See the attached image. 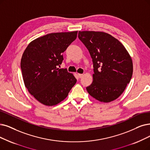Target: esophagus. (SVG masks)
Segmentation results:
<instances>
[{
  "mask_svg": "<svg viewBox=\"0 0 150 150\" xmlns=\"http://www.w3.org/2000/svg\"><path fill=\"white\" fill-rule=\"evenodd\" d=\"M83 76L82 74H77V76H78V77H79V78H81V77H82V76Z\"/></svg>",
  "mask_w": 150,
  "mask_h": 150,
  "instance_id": "1",
  "label": "esophagus"
}]
</instances>
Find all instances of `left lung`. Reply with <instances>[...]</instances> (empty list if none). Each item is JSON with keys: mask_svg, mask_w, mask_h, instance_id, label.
Instances as JSON below:
<instances>
[{"mask_svg": "<svg viewBox=\"0 0 150 150\" xmlns=\"http://www.w3.org/2000/svg\"><path fill=\"white\" fill-rule=\"evenodd\" d=\"M78 38L92 58L93 82L88 93L101 102L117 99L133 73V63L124 46L111 35L100 31H79Z\"/></svg>", "mask_w": 150, "mask_h": 150, "instance_id": "obj_1", "label": "left lung"}]
</instances>
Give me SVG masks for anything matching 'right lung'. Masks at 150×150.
Masks as SVG:
<instances>
[{
  "mask_svg": "<svg viewBox=\"0 0 150 150\" xmlns=\"http://www.w3.org/2000/svg\"><path fill=\"white\" fill-rule=\"evenodd\" d=\"M77 31L50 33L29 43L21 57V69L28 92L42 104L53 106L68 96L77 82L67 69H59L63 53Z\"/></svg>",
  "mask_w": 150,
  "mask_h": 150,
  "instance_id": "obj_1",
  "label": "right lung"
}]
</instances>
